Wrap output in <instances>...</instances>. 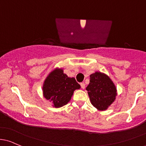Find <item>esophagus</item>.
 I'll return each mask as SVG.
<instances>
[{"mask_svg":"<svg viewBox=\"0 0 146 146\" xmlns=\"http://www.w3.org/2000/svg\"><path fill=\"white\" fill-rule=\"evenodd\" d=\"M80 86H81V87H82V89H85V82H81Z\"/></svg>","mask_w":146,"mask_h":146,"instance_id":"34e87169","label":"esophagus"}]
</instances>
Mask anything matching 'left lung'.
I'll list each match as a JSON object with an SVG mask.
<instances>
[{
    "label": "left lung",
    "mask_w": 146,
    "mask_h": 146,
    "mask_svg": "<svg viewBox=\"0 0 146 146\" xmlns=\"http://www.w3.org/2000/svg\"><path fill=\"white\" fill-rule=\"evenodd\" d=\"M86 90L92 104L100 110L107 109L117 95L116 88L111 80L100 72L90 75V84Z\"/></svg>",
    "instance_id": "left-lung-1"
}]
</instances>
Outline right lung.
Here are the masks:
<instances>
[{"instance_id":"obj_1","label":"right lung","mask_w":146,"mask_h":146,"mask_svg":"<svg viewBox=\"0 0 146 146\" xmlns=\"http://www.w3.org/2000/svg\"><path fill=\"white\" fill-rule=\"evenodd\" d=\"M80 88L74 78H68L61 69H55L46 78L43 94L55 108H59L68 104L73 92Z\"/></svg>"}]
</instances>
